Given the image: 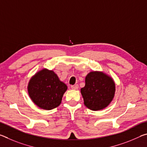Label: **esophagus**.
<instances>
[{"mask_svg": "<svg viewBox=\"0 0 147 147\" xmlns=\"http://www.w3.org/2000/svg\"><path fill=\"white\" fill-rule=\"evenodd\" d=\"M71 89H74V90H76V89H78V84H74V85H73V86H71Z\"/></svg>", "mask_w": 147, "mask_h": 147, "instance_id": "1", "label": "esophagus"}]
</instances>
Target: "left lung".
Wrapping results in <instances>:
<instances>
[{"label": "left lung", "mask_w": 147, "mask_h": 147, "mask_svg": "<svg viewBox=\"0 0 147 147\" xmlns=\"http://www.w3.org/2000/svg\"><path fill=\"white\" fill-rule=\"evenodd\" d=\"M85 86L81 89L85 106L93 111L108 106L115 95V84L110 76L100 71H92L86 76Z\"/></svg>", "instance_id": "left-lung-1"}]
</instances>
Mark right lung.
<instances>
[{
  "label": "right lung",
  "mask_w": 147,
  "mask_h": 147,
  "mask_svg": "<svg viewBox=\"0 0 147 147\" xmlns=\"http://www.w3.org/2000/svg\"><path fill=\"white\" fill-rule=\"evenodd\" d=\"M67 86L59 80L53 71L43 69L35 74L30 80L28 92L35 104L41 109L50 110L61 102Z\"/></svg>",
  "instance_id": "obj_1"
}]
</instances>
